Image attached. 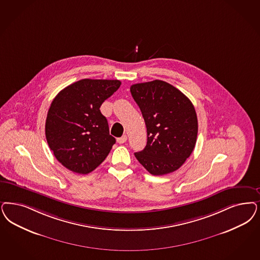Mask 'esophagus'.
Returning <instances> with one entry per match:
<instances>
[{
    "mask_svg": "<svg viewBox=\"0 0 260 260\" xmlns=\"http://www.w3.org/2000/svg\"><path fill=\"white\" fill-rule=\"evenodd\" d=\"M126 140H127V136H126V135H123L122 137H119V138H117V142H118L119 144L125 143Z\"/></svg>",
    "mask_w": 260,
    "mask_h": 260,
    "instance_id": "1",
    "label": "esophagus"
}]
</instances>
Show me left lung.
Here are the masks:
<instances>
[{"label": "left lung", "mask_w": 260, "mask_h": 260, "mask_svg": "<svg viewBox=\"0 0 260 260\" xmlns=\"http://www.w3.org/2000/svg\"><path fill=\"white\" fill-rule=\"evenodd\" d=\"M131 93L142 112L148 137L135 157L153 176L178 170L196 145L198 119L193 104L175 86L158 80L133 84Z\"/></svg>", "instance_id": "8db88e82"}]
</instances>
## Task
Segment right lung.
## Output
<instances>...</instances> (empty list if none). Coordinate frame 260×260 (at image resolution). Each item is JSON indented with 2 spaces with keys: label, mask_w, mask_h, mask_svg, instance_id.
Instances as JSON below:
<instances>
[{
  "label": "right lung",
  "mask_w": 260,
  "mask_h": 260,
  "mask_svg": "<svg viewBox=\"0 0 260 260\" xmlns=\"http://www.w3.org/2000/svg\"><path fill=\"white\" fill-rule=\"evenodd\" d=\"M121 85L118 80L76 81L53 100L46 119V139L67 169L88 174L106 159L116 140L109 135L102 104Z\"/></svg>",
  "instance_id": "obj_1"
}]
</instances>
